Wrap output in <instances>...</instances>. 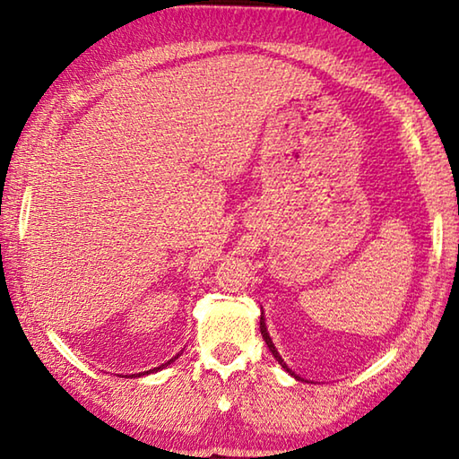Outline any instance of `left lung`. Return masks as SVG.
<instances>
[{
    "instance_id": "left-lung-1",
    "label": "left lung",
    "mask_w": 459,
    "mask_h": 459,
    "mask_svg": "<svg viewBox=\"0 0 459 459\" xmlns=\"http://www.w3.org/2000/svg\"><path fill=\"white\" fill-rule=\"evenodd\" d=\"M261 336H263V340H265V344H267V348L271 351V354H273V359L281 364V368L285 370V372H290V375L293 377V378H301L299 375H295V372L287 367V364L283 362V359H281V354L277 352V348H275V344H273V340H271V336H269V332H267V325H265V316H263V312H261Z\"/></svg>"
}]
</instances>
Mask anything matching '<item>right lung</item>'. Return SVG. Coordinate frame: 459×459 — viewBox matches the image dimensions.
<instances>
[{
    "instance_id": "obj_1",
    "label": "right lung",
    "mask_w": 459,
    "mask_h": 459,
    "mask_svg": "<svg viewBox=\"0 0 459 459\" xmlns=\"http://www.w3.org/2000/svg\"><path fill=\"white\" fill-rule=\"evenodd\" d=\"M178 356H180V354H178ZM178 356H174V359H169L166 364H160V367L150 368V370H145V372H139V375H131V377H142V375H152V372H158V370H161V368H166L168 364H172V362L178 359ZM119 377H121V375H119ZM126 377H127V375H126Z\"/></svg>"
}]
</instances>
